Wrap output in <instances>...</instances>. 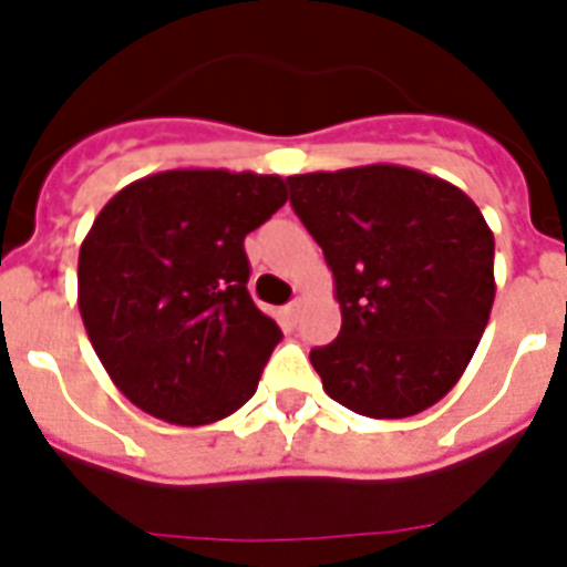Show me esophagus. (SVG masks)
Listing matches in <instances>:
<instances>
[{
	"mask_svg": "<svg viewBox=\"0 0 567 567\" xmlns=\"http://www.w3.org/2000/svg\"><path fill=\"white\" fill-rule=\"evenodd\" d=\"M300 311H302L300 300H293V302H288V306H285V315H288V320H291V323H297V320H300Z\"/></svg>",
	"mask_w": 567,
	"mask_h": 567,
	"instance_id": "34e87169",
	"label": "esophagus"
}]
</instances>
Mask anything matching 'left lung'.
<instances>
[{
	"label": "left lung",
	"mask_w": 567,
	"mask_h": 567,
	"mask_svg": "<svg viewBox=\"0 0 567 567\" xmlns=\"http://www.w3.org/2000/svg\"><path fill=\"white\" fill-rule=\"evenodd\" d=\"M320 244L341 332L311 364L336 403L412 417L456 385L494 302V235L474 199L396 164L288 176Z\"/></svg>",
	"instance_id": "1"
}]
</instances>
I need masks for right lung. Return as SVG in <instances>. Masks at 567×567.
<instances>
[{"instance_id": "obj_1", "label": "right lung", "mask_w": 567, "mask_h": 567, "mask_svg": "<svg viewBox=\"0 0 567 567\" xmlns=\"http://www.w3.org/2000/svg\"><path fill=\"white\" fill-rule=\"evenodd\" d=\"M285 199L279 176L164 171L111 196L93 220L79 311L137 409L203 426L256 394L282 329L249 297L244 238Z\"/></svg>"}]
</instances>
